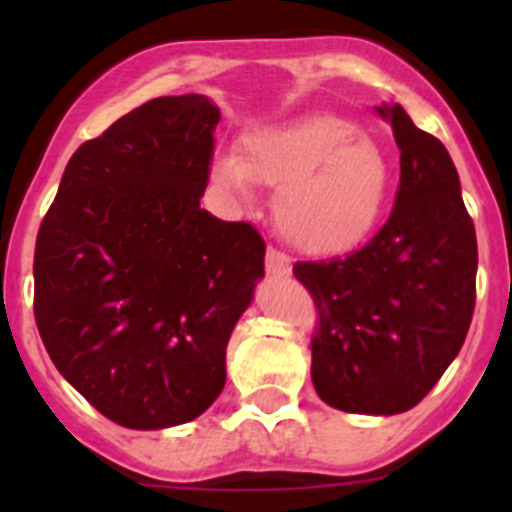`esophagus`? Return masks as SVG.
I'll return each instance as SVG.
<instances>
[{"mask_svg": "<svg viewBox=\"0 0 512 512\" xmlns=\"http://www.w3.org/2000/svg\"><path fill=\"white\" fill-rule=\"evenodd\" d=\"M266 274L269 277H289L292 274V261L284 256V253H279L277 248H269L266 251Z\"/></svg>", "mask_w": 512, "mask_h": 512, "instance_id": "obj_1", "label": "esophagus"}]
</instances>
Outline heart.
Here are the masks:
<instances>
[{"label":"heart","instance_id":"b5f03b06","mask_svg":"<svg viewBox=\"0 0 512 512\" xmlns=\"http://www.w3.org/2000/svg\"><path fill=\"white\" fill-rule=\"evenodd\" d=\"M212 176L230 192L277 189L279 233L307 256H341L382 220L392 184L390 158L354 122L307 115L243 135L238 156H220Z\"/></svg>","mask_w":512,"mask_h":512}]
</instances>
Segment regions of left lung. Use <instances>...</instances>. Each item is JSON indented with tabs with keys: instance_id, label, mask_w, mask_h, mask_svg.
I'll use <instances>...</instances> for the list:
<instances>
[{
	"instance_id": "1",
	"label": "left lung",
	"mask_w": 512,
	"mask_h": 512,
	"mask_svg": "<svg viewBox=\"0 0 512 512\" xmlns=\"http://www.w3.org/2000/svg\"><path fill=\"white\" fill-rule=\"evenodd\" d=\"M400 148L390 220L343 259L295 264L318 305L312 384L343 413L415 408L449 369L474 312L477 235L443 143L400 104L379 107Z\"/></svg>"
}]
</instances>
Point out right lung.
I'll return each mask as SVG.
<instances>
[{"label":"right lung","mask_w":512,"mask_h":512,"mask_svg":"<svg viewBox=\"0 0 512 512\" xmlns=\"http://www.w3.org/2000/svg\"><path fill=\"white\" fill-rule=\"evenodd\" d=\"M220 110L158 97L81 143L35 243V323L112 423L158 431L225 387L230 333L264 277L259 230L200 207Z\"/></svg>","instance_id":"obj_1"}]
</instances>
